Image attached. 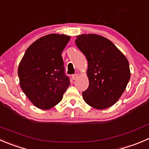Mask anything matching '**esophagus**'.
Returning <instances> with one entry per match:
<instances>
[{
  "instance_id": "1",
  "label": "esophagus",
  "mask_w": 149,
  "mask_h": 149,
  "mask_svg": "<svg viewBox=\"0 0 149 149\" xmlns=\"http://www.w3.org/2000/svg\"><path fill=\"white\" fill-rule=\"evenodd\" d=\"M78 77H79V75L78 74H73V76H72V79H73V80H76V79H77Z\"/></svg>"
}]
</instances>
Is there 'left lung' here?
<instances>
[{"label":"left lung","mask_w":149,"mask_h":149,"mask_svg":"<svg viewBox=\"0 0 149 149\" xmlns=\"http://www.w3.org/2000/svg\"><path fill=\"white\" fill-rule=\"evenodd\" d=\"M75 42L88 62L89 86L82 92L84 100L96 109L112 106L130 79L127 59L110 40L100 35H79Z\"/></svg>","instance_id":"left-lung-1"}]
</instances>
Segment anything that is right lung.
<instances>
[{
    "mask_svg": "<svg viewBox=\"0 0 149 149\" xmlns=\"http://www.w3.org/2000/svg\"><path fill=\"white\" fill-rule=\"evenodd\" d=\"M70 39L52 33L36 40L26 50L18 68L23 92L36 107L53 108L62 100L70 85L61 54Z\"/></svg>",
    "mask_w": 149,
    "mask_h": 149,
    "instance_id": "right-lung-1",
    "label": "right lung"
}]
</instances>
